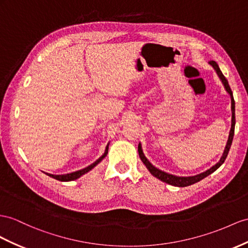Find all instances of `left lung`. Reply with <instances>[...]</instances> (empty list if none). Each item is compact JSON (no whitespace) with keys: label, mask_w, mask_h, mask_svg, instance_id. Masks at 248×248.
<instances>
[{"label":"left lung","mask_w":248,"mask_h":248,"mask_svg":"<svg viewBox=\"0 0 248 248\" xmlns=\"http://www.w3.org/2000/svg\"><path fill=\"white\" fill-rule=\"evenodd\" d=\"M209 63L214 67V69L216 70V72H217L218 76L220 78V79L222 80V82H223V85L226 89V91L228 92V94L231 95V98H232V129H231V133H230V137H228V141H227V145L225 148V151L223 153V156H222V158L220 159V161L215 164V166L213 168H211L209 170H207L206 172L204 173H201L199 175H196V176H192V177H178V176H174V175H170V174H168L166 172H162V170L156 169L154 166H152V164L150 163V161L147 159V158L144 157L143 153H142V150H141V147H140V143L138 144V154H139V157H140V159L142 160V162L145 164V167L148 168V170H150V173L157 177L158 179H160L161 181L166 182V183H169V185L170 186H180V187H185V186H188L190 185H194V183L198 182L200 180H202L203 178H205V177H207L208 175H211L212 173H214L216 170H217L218 168H220V166L222 163H223L226 159V157L228 155V152H230V149H231V145L232 143V138H233V133H234V124H236V116H234V100H233V96H232V89L230 87V85H228V81L227 79L225 78V76L222 74L221 70L218 66V63L216 62L215 61H211L209 62Z\"/></svg>","instance_id":"left-lung-1"}]
</instances>
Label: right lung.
<instances>
[{
  "label": "right lung",
  "mask_w": 248,
  "mask_h": 248,
  "mask_svg": "<svg viewBox=\"0 0 248 248\" xmlns=\"http://www.w3.org/2000/svg\"><path fill=\"white\" fill-rule=\"evenodd\" d=\"M108 145H107V148H106V151H105V154L101 156L100 158H98V159L95 161L94 163H92L91 166H89V167H87V168H85V169H82V170H76V172H73V173H70V174H66V175H51V174H47L48 176H50V177H52V178H54V179H56V180H60V181H71V180H75V179H78V178H79V177L81 176V175H84V174H86L87 172H89V170H92L95 166H96L97 163H99L101 160L104 159V158L107 156V154H108Z\"/></svg>",
  "instance_id": "add662e5"
}]
</instances>
